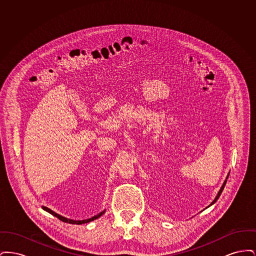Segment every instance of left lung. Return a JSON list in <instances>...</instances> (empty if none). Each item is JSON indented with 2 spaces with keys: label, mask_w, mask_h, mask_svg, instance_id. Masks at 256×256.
<instances>
[{
  "label": "left lung",
  "mask_w": 256,
  "mask_h": 256,
  "mask_svg": "<svg viewBox=\"0 0 256 256\" xmlns=\"http://www.w3.org/2000/svg\"><path fill=\"white\" fill-rule=\"evenodd\" d=\"M228 176H230V174H228V176H226V180H224V183H222V187H220V189L219 192H218V194H217V196H216V198H214V200H213V202H211V204H209V206H211L212 204H215V202H217V200L219 198L220 196V194H222V190H224V186H226V180H228Z\"/></svg>",
  "instance_id": "1"
}]
</instances>
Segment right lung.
Here are the masks:
<instances>
[{"instance_id": "obj_1", "label": "right lung", "mask_w": 256, "mask_h": 256, "mask_svg": "<svg viewBox=\"0 0 256 256\" xmlns=\"http://www.w3.org/2000/svg\"><path fill=\"white\" fill-rule=\"evenodd\" d=\"M42 208L45 210V211H47L48 213L50 214H52V216H54V217H56L58 219L60 220L62 222H69V224H87V222H92V220H97L98 218H100L104 212H106V210H104V211H102L100 213H98L97 215H95L94 217H92V218H90V219H86V220H76L72 219H68V218H65V217H63V216H61L60 214H58V213H56L54 211H52V209H50L48 207L46 206H42Z\"/></svg>"}]
</instances>
